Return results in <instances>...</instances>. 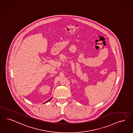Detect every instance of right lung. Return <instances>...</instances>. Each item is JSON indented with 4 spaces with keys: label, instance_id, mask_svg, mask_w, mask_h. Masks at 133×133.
<instances>
[{
    "label": "right lung",
    "instance_id": "obj_1",
    "mask_svg": "<svg viewBox=\"0 0 133 133\" xmlns=\"http://www.w3.org/2000/svg\"><path fill=\"white\" fill-rule=\"evenodd\" d=\"M51 98H52V97H51V98H50V99H49V100H48V101H45V102H44V103H46V102H48V101H50V99H51Z\"/></svg>",
    "mask_w": 133,
    "mask_h": 133
}]
</instances>
